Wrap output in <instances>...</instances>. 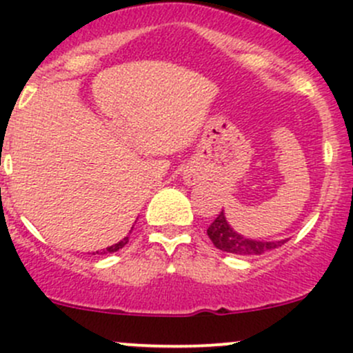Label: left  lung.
<instances>
[{"mask_svg":"<svg viewBox=\"0 0 353 353\" xmlns=\"http://www.w3.org/2000/svg\"><path fill=\"white\" fill-rule=\"evenodd\" d=\"M207 236L210 237L212 244L223 252L239 254V256H259V254L271 251V249L279 248L286 241L278 242H263V241H252V239L242 237L236 230L230 229L227 223L223 212L215 217V221L208 225Z\"/></svg>","mask_w":353,"mask_h":353,"instance_id":"left-lung-1","label":"left lung"}]
</instances>
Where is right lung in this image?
Wrapping results in <instances>:
<instances>
[{"label": "right lung", "mask_w": 353, "mask_h": 353, "mask_svg": "<svg viewBox=\"0 0 353 353\" xmlns=\"http://www.w3.org/2000/svg\"><path fill=\"white\" fill-rule=\"evenodd\" d=\"M128 241H130V237H124L123 241L117 242V244H114V245H111V248H108V249H105V251H102L101 254H108V252H116V251H119V249H123L124 245L128 244Z\"/></svg>", "instance_id": "1"}]
</instances>
